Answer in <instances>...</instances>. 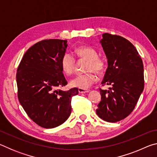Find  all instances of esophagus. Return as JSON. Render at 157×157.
Here are the masks:
<instances>
[{
	"label": "esophagus",
	"mask_w": 157,
	"mask_h": 157,
	"mask_svg": "<svg viewBox=\"0 0 157 157\" xmlns=\"http://www.w3.org/2000/svg\"><path fill=\"white\" fill-rule=\"evenodd\" d=\"M78 91H79V93H80V94H85V93H88L89 91V90H88V89H83L79 88L78 89Z\"/></svg>",
	"instance_id": "1"
}]
</instances>
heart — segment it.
Here are the masks:
<instances>
[{
  "mask_svg": "<svg viewBox=\"0 0 157 157\" xmlns=\"http://www.w3.org/2000/svg\"><path fill=\"white\" fill-rule=\"evenodd\" d=\"M75 52L79 59L87 60L85 66V71L87 72L75 76L71 79V85L73 87L86 89L97 81L98 78L95 72L102 74L104 72L106 63L104 59L98 57L96 50L91 47L79 46L75 48ZM75 63V58L71 53L65 52L62 55L60 64L66 75H71L74 72Z\"/></svg>",
  "mask_w": 157,
  "mask_h": 157,
  "instance_id": "obj_1",
  "label": "heart"
}]
</instances>
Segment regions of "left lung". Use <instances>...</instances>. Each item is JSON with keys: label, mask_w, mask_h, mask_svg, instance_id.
Segmentation results:
<instances>
[{"label": "left lung", "mask_w": 157, "mask_h": 157, "mask_svg": "<svg viewBox=\"0 0 157 157\" xmlns=\"http://www.w3.org/2000/svg\"><path fill=\"white\" fill-rule=\"evenodd\" d=\"M101 44L108 59L102 86L101 101L97 115L109 123L125 118L134 109L144 89V72L141 57L131 42L123 36L103 34Z\"/></svg>", "instance_id": "1"}]
</instances>
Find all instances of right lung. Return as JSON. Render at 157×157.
Instances as JSON below:
<instances>
[{
  "mask_svg": "<svg viewBox=\"0 0 157 157\" xmlns=\"http://www.w3.org/2000/svg\"><path fill=\"white\" fill-rule=\"evenodd\" d=\"M67 41L44 39L29 48L17 72L18 98L32 121L44 128H54L64 123L71 113V98L78 89L67 91L68 84L60 62Z\"/></svg>",
  "mask_w": 157,
  "mask_h": 157,
  "instance_id": "right-lung-1",
  "label": "right lung"
}]
</instances>
